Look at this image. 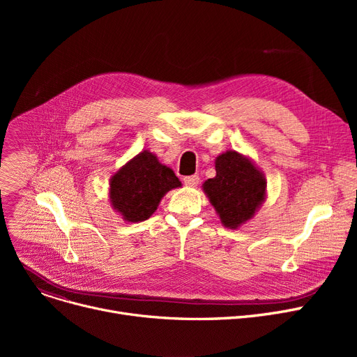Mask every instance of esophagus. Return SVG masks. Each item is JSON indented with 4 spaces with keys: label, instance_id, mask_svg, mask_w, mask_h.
Wrapping results in <instances>:
<instances>
[{
    "label": "esophagus",
    "instance_id": "34e87169",
    "mask_svg": "<svg viewBox=\"0 0 357 357\" xmlns=\"http://www.w3.org/2000/svg\"><path fill=\"white\" fill-rule=\"evenodd\" d=\"M183 183L186 186H197L199 183V176L198 175H191V176H185Z\"/></svg>",
    "mask_w": 357,
    "mask_h": 357
}]
</instances>
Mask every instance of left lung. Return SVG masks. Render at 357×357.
Segmentation results:
<instances>
[{
    "label": "left lung",
    "mask_w": 357,
    "mask_h": 357,
    "mask_svg": "<svg viewBox=\"0 0 357 357\" xmlns=\"http://www.w3.org/2000/svg\"><path fill=\"white\" fill-rule=\"evenodd\" d=\"M224 227L238 229L252 220L266 198V178L255 162L236 150L215 158V176L202 183Z\"/></svg>",
    "instance_id": "obj_1"
}]
</instances>
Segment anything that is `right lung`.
Here are the masks:
<instances>
[{
    "label": "right lung",
    "mask_w": 357,
    "mask_h": 357,
    "mask_svg": "<svg viewBox=\"0 0 357 357\" xmlns=\"http://www.w3.org/2000/svg\"><path fill=\"white\" fill-rule=\"evenodd\" d=\"M181 185L171 167L160 163L152 152L143 150L111 176L109 204L124 221H144L158 210L166 192Z\"/></svg>",
    "instance_id": "right-lung-1"
}]
</instances>
